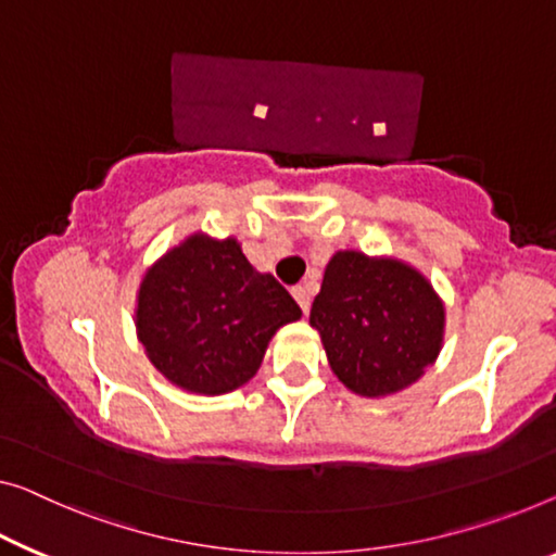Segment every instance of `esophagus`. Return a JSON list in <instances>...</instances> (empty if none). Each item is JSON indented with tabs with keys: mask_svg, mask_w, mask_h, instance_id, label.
Segmentation results:
<instances>
[{
	"mask_svg": "<svg viewBox=\"0 0 556 556\" xmlns=\"http://www.w3.org/2000/svg\"><path fill=\"white\" fill-rule=\"evenodd\" d=\"M294 300H296V304L302 306V312L306 314L309 312V306H312V292L306 287H294Z\"/></svg>",
	"mask_w": 556,
	"mask_h": 556,
	"instance_id": "1",
	"label": "esophagus"
}]
</instances>
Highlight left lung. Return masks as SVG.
I'll return each mask as SVG.
<instances>
[{
	"mask_svg": "<svg viewBox=\"0 0 556 556\" xmlns=\"http://www.w3.org/2000/svg\"><path fill=\"white\" fill-rule=\"evenodd\" d=\"M309 325L339 382L362 396H389L437 362L444 302L407 262L339 250L314 296Z\"/></svg>",
	"mask_w": 556,
	"mask_h": 556,
	"instance_id": "8db88e82",
	"label": "left lung"
}]
</instances>
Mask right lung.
<instances>
[{
    "mask_svg": "<svg viewBox=\"0 0 556 556\" xmlns=\"http://www.w3.org/2000/svg\"><path fill=\"white\" fill-rule=\"evenodd\" d=\"M302 317L271 275L256 271L235 237L194 231L144 271L137 337L154 369L192 394L250 382L279 327Z\"/></svg>",
    "mask_w": 556,
    "mask_h": 556,
    "instance_id": "1",
    "label": "right lung"
}]
</instances>
